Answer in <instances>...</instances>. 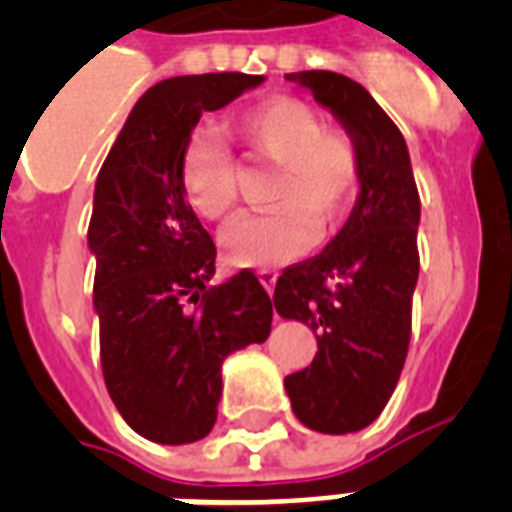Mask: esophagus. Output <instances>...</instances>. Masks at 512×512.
<instances>
[{
  "label": "esophagus",
  "instance_id": "1",
  "mask_svg": "<svg viewBox=\"0 0 512 512\" xmlns=\"http://www.w3.org/2000/svg\"><path fill=\"white\" fill-rule=\"evenodd\" d=\"M257 279H260V284H263V287L268 289V295H271L273 287H276V279H279V273L271 271V268H260V271H257Z\"/></svg>",
  "mask_w": 512,
  "mask_h": 512
}]
</instances>
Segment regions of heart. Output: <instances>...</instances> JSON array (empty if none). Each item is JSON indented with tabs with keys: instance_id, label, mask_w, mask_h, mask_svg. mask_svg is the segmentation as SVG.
<instances>
[{
	"instance_id": "heart-1",
	"label": "heart",
	"mask_w": 512,
	"mask_h": 512,
	"mask_svg": "<svg viewBox=\"0 0 512 512\" xmlns=\"http://www.w3.org/2000/svg\"><path fill=\"white\" fill-rule=\"evenodd\" d=\"M225 130L249 148L257 162L273 164L263 215L233 220L220 233L223 257L236 268L281 265L303 255L313 241L337 231L361 185L356 140L324 130L308 103L287 95L260 100L225 122ZM180 193L204 220H223L236 199V170L223 143L207 130L188 135L180 154Z\"/></svg>"
}]
</instances>
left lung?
Here are the masks:
<instances>
[{
  "label": "left lung",
  "instance_id": "8db88e82",
  "mask_svg": "<svg viewBox=\"0 0 512 512\" xmlns=\"http://www.w3.org/2000/svg\"><path fill=\"white\" fill-rule=\"evenodd\" d=\"M356 140V204L321 255L281 273L273 305L281 319L313 329L311 366L284 380L305 428L345 436L372 425L396 390L412 335L420 273V196L404 135L377 100L335 71L287 74Z\"/></svg>",
  "mask_w": 512,
  "mask_h": 512
}]
</instances>
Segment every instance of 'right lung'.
Wrapping results in <instances>:
<instances>
[{
	"mask_svg": "<svg viewBox=\"0 0 512 512\" xmlns=\"http://www.w3.org/2000/svg\"><path fill=\"white\" fill-rule=\"evenodd\" d=\"M265 76L201 74L154 84L135 103L95 180L87 247L100 364L124 422L154 444L199 441L217 420L223 361L271 335L255 273L209 287L215 244L180 193V154L201 114Z\"/></svg>",
	"mask_w": 512,
	"mask_h": 512,
	"instance_id": "obj_1",
	"label": "right lung"
}]
</instances>
